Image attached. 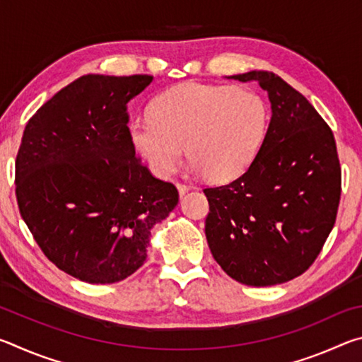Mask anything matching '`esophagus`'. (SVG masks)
I'll return each instance as SVG.
<instances>
[{
    "instance_id": "obj_1",
    "label": "esophagus",
    "mask_w": 362,
    "mask_h": 362,
    "mask_svg": "<svg viewBox=\"0 0 362 362\" xmlns=\"http://www.w3.org/2000/svg\"><path fill=\"white\" fill-rule=\"evenodd\" d=\"M175 187H177V189H179V194L180 196H183V194L188 192V187L185 185V183H182V182H177Z\"/></svg>"
}]
</instances>
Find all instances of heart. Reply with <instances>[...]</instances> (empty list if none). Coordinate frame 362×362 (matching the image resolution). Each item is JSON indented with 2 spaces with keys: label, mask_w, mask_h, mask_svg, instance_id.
<instances>
[{
  "label": "heart",
  "mask_w": 362,
  "mask_h": 362,
  "mask_svg": "<svg viewBox=\"0 0 362 362\" xmlns=\"http://www.w3.org/2000/svg\"><path fill=\"white\" fill-rule=\"evenodd\" d=\"M268 126V102L257 90L183 83L153 100L151 116L129 122V137L158 177L175 173L187 145L194 173L223 183L252 166Z\"/></svg>",
  "instance_id": "obj_1"
}]
</instances>
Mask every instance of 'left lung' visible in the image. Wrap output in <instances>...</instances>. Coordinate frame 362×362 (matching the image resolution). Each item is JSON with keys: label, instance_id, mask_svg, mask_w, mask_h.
<instances>
[{"label": "left lung", "instance_id": "obj_1", "mask_svg": "<svg viewBox=\"0 0 362 362\" xmlns=\"http://www.w3.org/2000/svg\"><path fill=\"white\" fill-rule=\"evenodd\" d=\"M230 78L259 83L273 115L252 166L231 183L203 189L206 238L238 283L283 284L313 265L334 228L341 194L335 139L313 105L274 73Z\"/></svg>", "mask_w": 362, "mask_h": 362}]
</instances>
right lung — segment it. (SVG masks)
Listing matches in <instances>:
<instances>
[{
    "label": "right lung",
    "instance_id": "1",
    "mask_svg": "<svg viewBox=\"0 0 362 362\" xmlns=\"http://www.w3.org/2000/svg\"><path fill=\"white\" fill-rule=\"evenodd\" d=\"M150 75H84L47 100L16 158L21 216L49 260L90 284L126 279L144 265L151 228L179 203L129 137L127 102Z\"/></svg>",
    "mask_w": 362,
    "mask_h": 362
}]
</instances>
